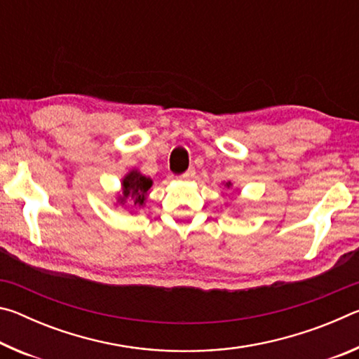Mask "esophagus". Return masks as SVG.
<instances>
[{
    "label": "esophagus",
    "instance_id": "34e87169",
    "mask_svg": "<svg viewBox=\"0 0 359 359\" xmlns=\"http://www.w3.org/2000/svg\"><path fill=\"white\" fill-rule=\"evenodd\" d=\"M193 174H194V171L193 169H190V171H187V172H184L180 175V179H184V180H187V179H191L193 177Z\"/></svg>",
    "mask_w": 359,
    "mask_h": 359
}]
</instances>
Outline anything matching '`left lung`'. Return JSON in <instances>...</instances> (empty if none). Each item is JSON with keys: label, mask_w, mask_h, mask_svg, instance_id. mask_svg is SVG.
I'll return each mask as SVG.
<instances>
[{"label": "left lung", "mask_w": 359, "mask_h": 359, "mask_svg": "<svg viewBox=\"0 0 359 359\" xmlns=\"http://www.w3.org/2000/svg\"><path fill=\"white\" fill-rule=\"evenodd\" d=\"M231 185H233V184H231V182H226V184H224V187H228V188H229Z\"/></svg>", "instance_id": "left-lung-1"}]
</instances>
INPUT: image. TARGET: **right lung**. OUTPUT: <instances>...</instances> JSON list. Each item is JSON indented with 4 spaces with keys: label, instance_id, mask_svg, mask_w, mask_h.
Returning a JSON list of instances; mask_svg holds the SVG:
<instances>
[{
    "label": "right lung",
    "instance_id": "1",
    "mask_svg": "<svg viewBox=\"0 0 359 359\" xmlns=\"http://www.w3.org/2000/svg\"><path fill=\"white\" fill-rule=\"evenodd\" d=\"M151 184H154V182H151L150 177H145V175L139 172L137 169H133V171L126 174L123 180H121V193L117 198V204L125 205L128 203V208L130 205L144 208Z\"/></svg>",
    "mask_w": 359,
    "mask_h": 359
}]
</instances>
